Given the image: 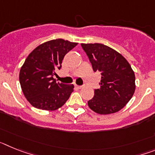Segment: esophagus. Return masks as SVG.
<instances>
[{"label": "esophagus", "instance_id": "obj_1", "mask_svg": "<svg viewBox=\"0 0 155 155\" xmlns=\"http://www.w3.org/2000/svg\"><path fill=\"white\" fill-rule=\"evenodd\" d=\"M75 87H76L77 88H78V89H81V88H82V87H83V86H81V85H75Z\"/></svg>", "mask_w": 155, "mask_h": 155}]
</instances>
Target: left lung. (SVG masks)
<instances>
[{
	"mask_svg": "<svg viewBox=\"0 0 155 155\" xmlns=\"http://www.w3.org/2000/svg\"><path fill=\"white\" fill-rule=\"evenodd\" d=\"M93 71L102 74L100 88L87 102L90 109L98 114L120 111L135 91V74L128 61L112 48L100 43H81Z\"/></svg>",
	"mask_w": 155,
	"mask_h": 155,
	"instance_id": "1",
	"label": "left lung"
}]
</instances>
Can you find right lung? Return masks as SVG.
I'll list each match as a JSON object with an SVG mask.
<instances>
[{"label": "right lung", "mask_w": 155, "mask_h": 155, "mask_svg": "<svg viewBox=\"0 0 155 155\" xmlns=\"http://www.w3.org/2000/svg\"><path fill=\"white\" fill-rule=\"evenodd\" d=\"M77 45L62 39H53L37 46L28 56L20 70L19 81L32 106L56 110L68 101L74 85L57 82L53 76L56 70H61L64 56Z\"/></svg>", "instance_id": "1"}]
</instances>
